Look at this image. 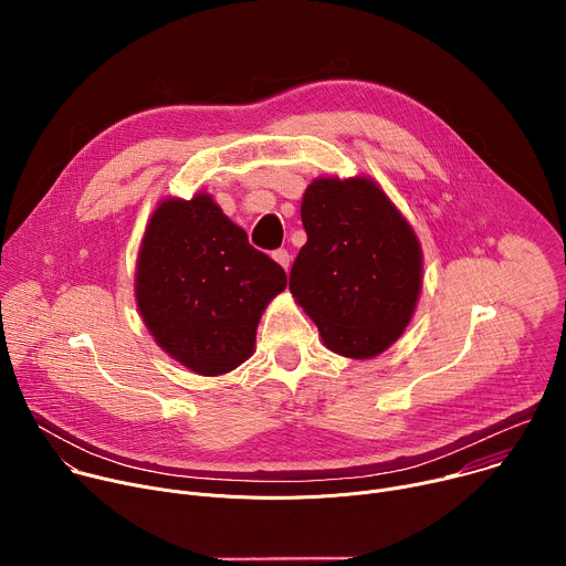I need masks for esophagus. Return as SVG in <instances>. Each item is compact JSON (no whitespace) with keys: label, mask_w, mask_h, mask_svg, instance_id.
Returning a JSON list of instances; mask_svg holds the SVG:
<instances>
[{"label":"esophagus","mask_w":566,"mask_h":566,"mask_svg":"<svg viewBox=\"0 0 566 566\" xmlns=\"http://www.w3.org/2000/svg\"><path fill=\"white\" fill-rule=\"evenodd\" d=\"M273 260H275L284 271H289V266H291V255H289V251H284V249L273 251Z\"/></svg>","instance_id":"obj_1"}]
</instances>
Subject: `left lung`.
<instances>
[{"mask_svg": "<svg viewBox=\"0 0 566 566\" xmlns=\"http://www.w3.org/2000/svg\"><path fill=\"white\" fill-rule=\"evenodd\" d=\"M306 244L289 289L327 349L365 360L406 332L423 284L419 237L367 177H319L302 197Z\"/></svg>", "mask_w": 566, "mask_h": 566, "instance_id": "1", "label": "left lung"}]
</instances>
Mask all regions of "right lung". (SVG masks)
I'll use <instances>...</instances> for the list:
<instances>
[{
	"label": "right lung",
	"mask_w": 566,
	"mask_h": 566,
	"mask_svg": "<svg viewBox=\"0 0 566 566\" xmlns=\"http://www.w3.org/2000/svg\"><path fill=\"white\" fill-rule=\"evenodd\" d=\"M284 269L249 244L210 195L164 199L136 260V304L156 345L201 376H221L255 352Z\"/></svg>",
	"instance_id": "obj_1"
}]
</instances>
